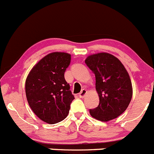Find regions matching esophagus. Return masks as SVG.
<instances>
[{
	"instance_id": "34e87169",
	"label": "esophagus",
	"mask_w": 154,
	"mask_h": 154,
	"mask_svg": "<svg viewBox=\"0 0 154 154\" xmlns=\"http://www.w3.org/2000/svg\"><path fill=\"white\" fill-rule=\"evenodd\" d=\"M86 93H87V91H86V89H82L81 92L79 93V97H80V98H83V97L86 95Z\"/></svg>"
}]
</instances>
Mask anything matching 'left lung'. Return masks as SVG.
<instances>
[{"instance_id": "left-lung-1", "label": "left lung", "mask_w": 154, "mask_h": 154, "mask_svg": "<svg viewBox=\"0 0 154 154\" xmlns=\"http://www.w3.org/2000/svg\"><path fill=\"white\" fill-rule=\"evenodd\" d=\"M95 76L99 104L89 113L94 118L107 122L117 118L129 106L132 97L130 77L120 60L113 55L100 53L85 60Z\"/></svg>"}]
</instances>
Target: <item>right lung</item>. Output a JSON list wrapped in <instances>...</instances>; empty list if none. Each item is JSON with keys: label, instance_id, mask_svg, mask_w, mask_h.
Listing matches in <instances>:
<instances>
[{"label": "right lung", "instance_id": "right-lung-1", "mask_svg": "<svg viewBox=\"0 0 154 154\" xmlns=\"http://www.w3.org/2000/svg\"><path fill=\"white\" fill-rule=\"evenodd\" d=\"M71 55L55 52L37 62L27 77L25 94L30 107L41 120L50 124L62 121L74 99L65 79Z\"/></svg>", "mask_w": 154, "mask_h": 154}]
</instances>
